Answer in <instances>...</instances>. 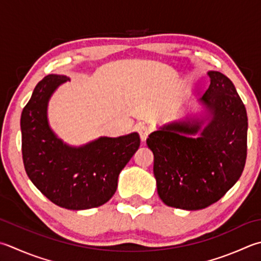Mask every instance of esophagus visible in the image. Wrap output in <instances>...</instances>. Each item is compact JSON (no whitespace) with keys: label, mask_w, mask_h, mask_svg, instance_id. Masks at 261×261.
<instances>
[{"label":"esophagus","mask_w":261,"mask_h":261,"mask_svg":"<svg viewBox=\"0 0 261 261\" xmlns=\"http://www.w3.org/2000/svg\"><path fill=\"white\" fill-rule=\"evenodd\" d=\"M136 129L138 131V134H139V136H140L141 141H146L147 137L150 134V127L145 123H140L136 126Z\"/></svg>","instance_id":"1"}]
</instances>
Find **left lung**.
Wrapping results in <instances>:
<instances>
[{
    "label": "left lung",
    "mask_w": 261,
    "mask_h": 261,
    "mask_svg": "<svg viewBox=\"0 0 261 261\" xmlns=\"http://www.w3.org/2000/svg\"><path fill=\"white\" fill-rule=\"evenodd\" d=\"M211 86L201 98L213 117L199 138L200 122L174 123L152 132L157 192L165 205L199 211L217 202L241 176L247 160L248 116L227 76L209 71Z\"/></svg>",
    "instance_id": "1"
}]
</instances>
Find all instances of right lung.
<instances>
[{"label": "right lung", "instance_id": "obj_1", "mask_svg": "<svg viewBox=\"0 0 261 261\" xmlns=\"http://www.w3.org/2000/svg\"><path fill=\"white\" fill-rule=\"evenodd\" d=\"M68 76L48 74L35 87L21 113L22 160L35 187L55 205L81 211L104 205L113 197L120 172L140 146V137L99 138L71 148L49 129L46 107L56 87Z\"/></svg>", "mask_w": 261, "mask_h": 261}]
</instances>
